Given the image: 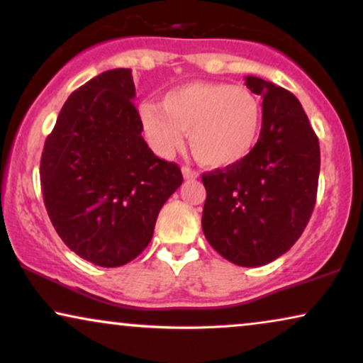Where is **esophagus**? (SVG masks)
Returning a JSON list of instances; mask_svg holds the SVG:
<instances>
[{
  "label": "esophagus",
  "mask_w": 363,
  "mask_h": 363,
  "mask_svg": "<svg viewBox=\"0 0 363 363\" xmlns=\"http://www.w3.org/2000/svg\"><path fill=\"white\" fill-rule=\"evenodd\" d=\"M182 176H184V179H196L199 174H197L194 169L187 167V166H182Z\"/></svg>",
  "instance_id": "esophagus-1"
}]
</instances>
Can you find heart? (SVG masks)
<instances>
[{"mask_svg": "<svg viewBox=\"0 0 363 363\" xmlns=\"http://www.w3.org/2000/svg\"><path fill=\"white\" fill-rule=\"evenodd\" d=\"M139 122L149 145L169 157L189 135L194 157L208 167H229L251 154L263 121L250 89L223 82H192L169 90L157 102H142Z\"/></svg>", "mask_w": 363, "mask_h": 363, "instance_id": "obj_1", "label": "heart"}]
</instances>
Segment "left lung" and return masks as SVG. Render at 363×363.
Here are the masks:
<instances>
[{
    "instance_id": "1",
    "label": "left lung",
    "mask_w": 363,
    "mask_h": 363,
    "mask_svg": "<svg viewBox=\"0 0 363 363\" xmlns=\"http://www.w3.org/2000/svg\"><path fill=\"white\" fill-rule=\"evenodd\" d=\"M246 86L263 99L259 139L241 162L203 174V231L223 258L251 268L286 253L308 224L320 144L291 91L258 77Z\"/></svg>"
}]
</instances>
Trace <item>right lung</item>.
Masks as SVG:
<instances>
[{
  "label": "right lung",
  "instance_id": "1",
  "mask_svg": "<svg viewBox=\"0 0 363 363\" xmlns=\"http://www.w3.org/2000/svg\"><path fill=\"white\" fill-rule=\"evenodd\" d=\"M130 68L107 70L60 110L40 162L50 221L73 253L116 268L152 240L164 203L182 184L177 164L142 137Z\"/></svg>",
  "mask_w": 363,
  "mask_h": 363
}]
</instances>
